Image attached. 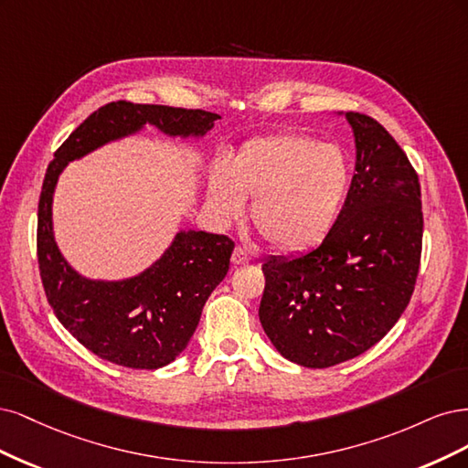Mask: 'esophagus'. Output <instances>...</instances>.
<instances>
[{
	"label": "esophagus",
	"mask_w": 468,
	"mask_h": 468,
	"mask_svg": "<svg viewBox=\"0 0 468 468\" xmlns=\"http://www.w3.org/2000/svg\"><path fill=\"white\" fill-rule=\"evenodd\" d=\"M250 261H252L250 254L245 249H240V247H237L233 250V254H231V264L233 266H243V264H249Z\"/></svg>",
	"instance_id": "34e87169"
}]
</instances>
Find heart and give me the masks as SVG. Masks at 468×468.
<instances>
[{"label":"heart","instance_id":"b5f03b06","mask_svg":"<svg viewBox=\"0 0 468 468\" xmlns=\"http://www.w3.org/2000/svg\"><path fill=\"white\" fill-rule=\"evenodd\" d=\"M350 186V167L335 145L303 133H276L247 142L216 167L207 202L223 223L243 212L252 196L254 228L280 250H307L333 229Z\"/></svg>","mask_w":468,"mask_h":468}]
</instances>
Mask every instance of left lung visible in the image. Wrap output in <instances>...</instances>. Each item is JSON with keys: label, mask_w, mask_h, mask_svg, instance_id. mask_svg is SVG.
<instances>
[{"label": "left lung", "mask_w": 468, "mask_h": 468, "mask_svg": "<svg viewBox=\"0 0 468 468\" xmlns=\"http://www.w3.org/2000/svg\"><path fill=\"white\" fill-rule=\"evenodd\" d=\"M346 120L356 173L333 229L309 252L262 264L264 333L285 359L313 369L364 354L395 326L421 256V194L409 157L371 116Z\"/></svg>", "instance_id": "left-lung-1"}]
</instances>
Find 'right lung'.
Returning a JSON list of instances; mask_svg holds the SVG:
<instances>
[{
    "instance_id": "add662e5",
    "label": "right lung",
    "mask_w": 468,
    "mask_h": 468,
    "mask_svg": "<svg viewBox=\"0 0 468 468\" xmlns=\"http://www.w3.org/2000/svg\"><path fill=\"white\" fill-rule=\"evenodd\" d=\"M219 114L163 104L109 102L56 149L38 200L37 254L44 293L58 321L95 356L132 369H157L186 348L209 293L225 278L235 243L225 235L180 231L142 274L87 280L66 262L52 231L58 176L73 159L152 124L167 135H204Z\"/></svg>"
}]
</instances>
